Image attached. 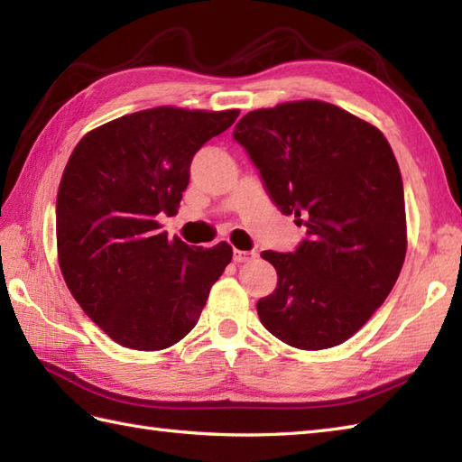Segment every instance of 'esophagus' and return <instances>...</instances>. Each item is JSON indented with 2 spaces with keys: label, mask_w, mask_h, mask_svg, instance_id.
I'll return each mask as SVG.
<instances>
[{
  "label": "esophagus",
  "mask_w": 462,
  "mask_h": 462,
  "mask_svg": "<svg viewBox=\"0 0 462 462\" xmlns=\"http://www.w3.org/2000/svg\"><path fill=\"white\" fill-rule=\"evenodd\" d=\"M256 256H258V254L254 252V250H234V262H238V263L250 262V260H254Z\"/></svg>",
  "instance_id": "obj_1"
}]
</instances>
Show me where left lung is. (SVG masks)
Instances as JSON below:
<instances>
[{
	"mask_svg": "<svg viewBox=\"0 0 462 462\" xmlns=\"http://www.w3.org/2000/svg\"><path fill=\"white\" fill-rule=\"evenodd\" d=\"M283 214L308 228L296 252L266 250L278 286L262 326L291 347L347 341L393 290L407 252L405 194L391 144L371 123L318 99L242 116L234 131Z\"/></svg>",
	"mask_w": 462,
	"mask_h": 462,
	"instance_id": "obj_1",
	"label": "left lung"
}]
</instances>
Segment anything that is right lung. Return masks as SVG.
<instances>
[{
  "instance_id": "obj_1",
  "label": "right lung",
  "mask_w": 462,
  "mask_h": 462,
  "mask_svg": "<svg viewBox=\"0 0 462 462\" xmlns=\"http://www.w3.org/2000/svg\"><path fill=\"white\" fill-rule=\"evenodd\" d=\"M238 109L154 106L87 133L57 192V258L69 291L123 347L159 351L199 321L230 244L196 248L161 232L190 180L192 156Z\"/></svg>"
}]
</instances>
